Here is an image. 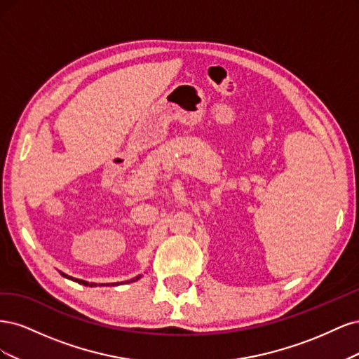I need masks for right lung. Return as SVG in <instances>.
Segmentation results:
<instances>
[{
	"label": "right lung",
	"mask_w": 359,
	"mask_h": 359,
	"mask_svg": "<svg viewBox=\"0 0 359 359\" xmlns=\"http://www.w3.org/2000/svg\"><path fill=\"white\" fill-rule=\"evenodd\" d=\"M61 276H62V277H66V278H69V280L76 281V283L83 285V286H97V283H88V281H85V280L73 278V277H70V276H67V274H64V273H61ZM140 277H142V276L139 274V276H136V277H133V278H130V280H127V281H116V283H112V286H119V285H123V283H133V281H137ZM99 286H104V285H99Z\"/></svg>",
	"instance_id": "obj_1"
}]
</instances>
